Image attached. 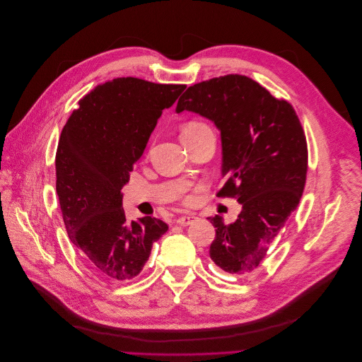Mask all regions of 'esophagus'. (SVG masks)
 <instances>
[{"instance_id":"1","label":"esophagus","mask_w":362,"mask_h":362,"mask_svg":"<svg viewBox=\"0 0 362 362\" xmlns=\"http://www.w3.org/2000/svg\"><path fill=\"white\" fill-rule=\"evenodd\" d=\"M195 220H197V216H194V215H182V216H178V218L175 220V223H177L178 226L187 227V226L192 224Z\"/></svg>"}]
</instances>
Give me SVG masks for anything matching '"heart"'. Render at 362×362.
I'll return each mask as SVG.
<instances>
[{
    "label": "heart",
    "mask_w": 362,
    "mask_h": 362,
    "mask_svg": "<svg viewBox=\"0 0 362 362\" xmlns=\"http://www.w3.org/2000/svg\"><path fill=\"white\" fill-rule=\"evenodd\" d=\"M205 127H206V125L202 124V122L191 121V122H188V124L184 125V128H182V131H181V135H188V134L197 132V131H199V129H202V128H205Z\"/></svg>",
    "instance_id": "obj_1"
}]
</instances>
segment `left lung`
<instances>
[{
	"mask_svg": "<svg viewBox=\"0 0 362 362\" xmlns=\"http://www.w3.org/2000/svg\"><path fill=\"white\" fill-rule=\"evenodd\" d=\"M175 111L199 114L221 132L227 182L216 197H234L243 209L231 224L209 216L215 227L209 257L226 272L248 278L300 204L308 168L301 122L290 103L238 74L189 87Z\"/></svg>",
	"mask_w": 362,
	"mask_h": 362,
	"instance_id": "8db88e82",
	"label": "left lung"
}]
</instances>
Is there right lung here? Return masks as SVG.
Listing matches in <instances>:
<instances>
[{"mask_svg":"<svg viewBox=\"0 0 362 362\" xmlns=\"http://www.w3.org/2000/svg\"><path fill=\"white\" fill-rule=\"evenodd\" d=\"M185 86L134 77L97 86L62 128L55 156L64 224L88 265L111 281L136 276L168 226L151 216L127 221L121 188L147 147L164 108Z\"/></svg>","mask_w":362,"mask_h":362,"instance_id":"1","label":"right lung"}]
</instances>
